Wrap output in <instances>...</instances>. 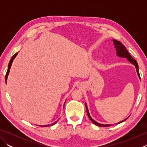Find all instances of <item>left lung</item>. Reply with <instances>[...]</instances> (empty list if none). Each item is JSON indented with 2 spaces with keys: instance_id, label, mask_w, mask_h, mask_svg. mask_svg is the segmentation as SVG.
<instances>
[{
  "instance_id": "obj_1",
  "label": "left lung",
  "mask_w": 147,
  "mask_h": 147,
  "mask_svg": "<svg viewBox=\"0 0 147 147\" xmlns=\"http://www.w3.org/2000/svg\"><path fill=\"white\" fill-rule=\"evenodd\" d=\"M112 41H113V43L114 45V47L115 48V50H116V54L118 56V57H125L127 58V61H128L131 63L133 64L134 65H135V67H136V72H137V74H138V76H139V78H140V73H139V69H138V63H137V62L136 61L135 59H134L131 55L129 54V53L128 52V51H127V49H126L125 46H124L123 44H122V43L119 41H117L116 40H114L113 39L112 40ZM85 106H86V112H87V115H88V117L90 118V119L91 120V121L93 124H96V125H97L98 126H102V127H108V126H111V124H100L96 123L95 121H94L93 119L90 116V115L89 114V112H88V107H87V105L86 104H85ZM128 118V117H127ZM127 118L125 119L119 123H118L117 124H119L122 122H123L124 121H126Z\"/></svg>"
}]
</instances>
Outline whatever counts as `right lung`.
Returning <instances> with one entry per match:
<instances>
[{
    "label": "right lung",
    "mask_w": 147,
    "mask_h": 147,
    "mask_svg": "<svg viewBox=\"0 0 147 147\" xmlns=\"http://www.w3.org/2000/svg\"><path fill=\"white\" fill-rule=\"evenodd\" d=\"M18 55V52L17 53H16V54L12 56V58L11 59V60H10V61H9V65H8V69H7V73H6V74H5V83H7V76H8V75H9V71H10V69H11V65H12V62H13V60L14 59H15V57H16V55ZM64 105H65V104H64ZM58 121H55V123H52V124H50V125H44V126H42V127H47V126H52V125H54V124H55V123H57V122Z\"/></svg>",
    "instance_id": "obj_1"
}]
</instances>
